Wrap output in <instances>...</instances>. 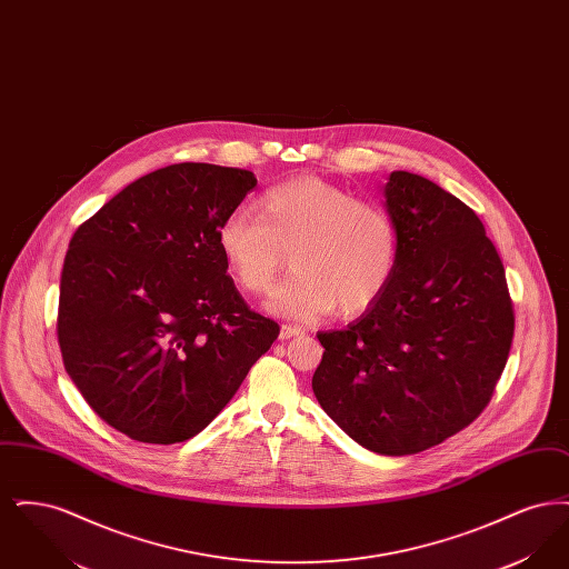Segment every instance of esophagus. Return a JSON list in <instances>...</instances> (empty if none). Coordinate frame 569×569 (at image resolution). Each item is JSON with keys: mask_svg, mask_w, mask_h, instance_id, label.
<instances>
[{"mask_svg": "<svg viewBox=\"0 0 569 569\" xmlns=\"http://www.w3.org/2000/svg\"><path fill=\"white\" fill-rule=\"evenodd\" d=\"M300 335H305V328L292 325L281 326V332H279V337H281V339H292V337H300Z\"/></svg>", "mask_w": 569, "mask_h": 569, "instance_id": "esophagus-1", "label": "esophagus"}]
</instances>
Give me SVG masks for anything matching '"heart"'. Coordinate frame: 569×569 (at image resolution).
<instances>
[{
    "mask_svg": "<svg viewBox=\"0 0 569 569\" xmlns=\"http://www.w3.org/2000/svg\"><path fill=\"white\" fill-rule=\"evenodd\" d=\"M217 244L247 292L271 290L292 251V269L267 307L281 318L316 322L337 305L353 316L378 302L399 264V228L378 202L318 177L274 186L258 216L234 211L219 223Z\"/></svg>",
    "mask_w": 569,
    "mask_h": 569,
    "instance_id": "obj_1",
    "label": "heart"
}]
</instances>
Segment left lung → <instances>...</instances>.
<instances>
[{
	"label": "left lung",
	"instance_id": "1",
	"mask_svg": "<svg viewBox=\"0 0 569 569\" xmlns=\"http://www.w3.org/2000/svg\"><path fill=\"white\" fill-rule=\"evenodd\" d=\"M399 264L373 307L325 346L313 395L362 448L406 457L469 427L515 337L503 262L485 223L437 183L395 170L383 188Z\"/></svg>",
	"mask_w": 569,
	"mask_h": 569
}]
</instances>
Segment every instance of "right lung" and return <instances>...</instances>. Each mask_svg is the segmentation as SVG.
Listing matches in <instances>:
<instances>
[{
  "label": "right lung",
  "instance_id": "1",
  "mask_svg": "<svg viewBox=\"0 0 569 569\" xmlns=\"http://www.w3.org/2000/svg\"><path fill=\"white\" fill-rule=\"evenodd\" d=\"M249 170L172 163L79 226L63 260L57 339L68 376L112 429L142 443L200 433L269 352L217 244L256 188Z\"/></svg>",
  "mask_w": 569,
  "mask_h": 569
}]
</instances>
